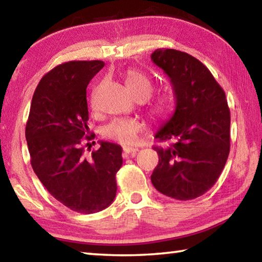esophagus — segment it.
Instances as JSON below:
<instances>
[{
	"mask_svg": "<svg viewBox=\"0 0 262 262\" xmlns=\"http://www.w3.org/2000/svg\"><path fill=\"white\" fill-rule=\"evenodd\" d=\"M137 151H139V149H137V148L128 147V145H125V147H123V156H125V157H128L129 155H134Z\"/></svg>",
	"mask_w": 262,
	"mask_h": 262,
	"instance_id": "34e87169",
	"label": "esophagus"
}]
</instances>
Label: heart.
I'll list each match as a JSON object with an SVG mask.
<instances>
[{
	"label": "heart",
	"mask_w": 262,
	"mask_h": 262,
	"mask_svg": "<svg viewBox=\"0 0 262 262\" xmlns=\"http://www.w3.org/2000/svg\"><path fill=\"white\" fill-rule=\"evenodd\" d=\"M125 83L128 90L135 98L148 99L154 91V83L148 75L139 69L129 68L125 73ZM173 101L170 94L161 92L150 101L148 106L149 115L152 120L159 121L170 114ZM143 129V126L135 119H115L107 123L101 130V135L106 140L129 144L134 142L137 135Z\"/></svg>",
	"instance_id": "heart-1"
}]
</instances>
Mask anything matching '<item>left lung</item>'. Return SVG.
<instances>
[{"label": "left lung", "mask_w": 262, "mask_h": 262, "mask_svg": "<svg viewBox=\"0 0 262 262\" xmlns=\"http://www.w3.org/2000/svg\"><path fill=\"white\" fill-rule=\"evenodd\" d=\"M151 60L170 77L177 103L174 114L155 136L172 142L154 147L159 161L151 183L166 196L193 200L215 185L229 156L225 92L209 69L187 53L158 48Z\"/></svg>", "instance_id": "left-lung-1"}]
</instances>
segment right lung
Instances as JSON below:
<instances>
[{
  "instance_id": "add662e5",
  "label": "right lung",
  "mask_w": 262,
  "mask_h": 262,
  "mask_svg": "<svg viewBox=\"0 0 262 262\" xmlns=\"http://www.w3.org/2000/svg\"><path fill=\"white\" fill-rule=\"evenodd\" d=\"M104 64L99 60L69 61L43 75L25 127L34 173L53 198L82 214H94L113 202L115 174L122 165L121 147L110 142H100L90 156L84 154L83 141L95 139L88 127L86 86Z\"/></svg>"
}]
</instances>
